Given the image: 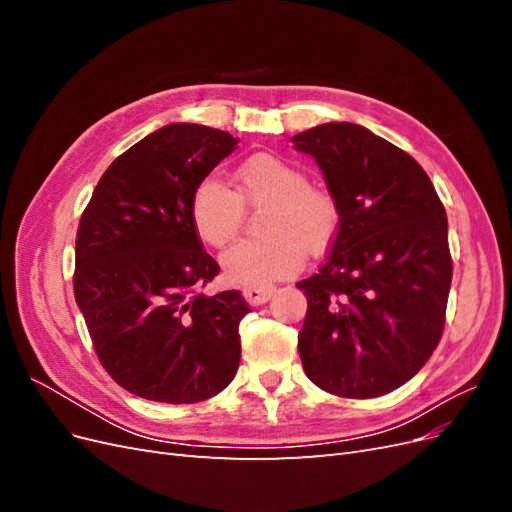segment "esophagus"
<instances>
[{"instance_id": "34e87169", "label": "esophagus", "mask_w": 512, "mask_h": 512, "mask_svg": "<svg viewBox=\"0 0 512 512\" xmlns=\"http://www.w3.org/2000/svg\"><path fill=\"white\" fill-rule=\"evenodd\" d=\"M275 292V286H247L243 288V297L250 305H262L267 303Z\"/></svg>"}]
</instances>
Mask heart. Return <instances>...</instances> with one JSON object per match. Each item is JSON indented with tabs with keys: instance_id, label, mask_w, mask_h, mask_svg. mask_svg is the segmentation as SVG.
Instances as JSON below:
<instances>
[{
	"instance_id": "heart-1",
	"label": "heart",
	"mask_w": 512,
	"mask_h": 512,
	"mask_svg": "<svg viewBox=\"0 0 512 512\" xmlns=\"http://www.w3.org/2000/svg\"><path fill=\"white\" fill-rule=\"evenodd\" d=\"M243 205L265 207L260 215L262 239L239 241L222 254L228 282L267 286L299 271L309 252L327 247L339 228L335 198L309 185L301 168L271 153H256L235 170V192L207 177L196 185L190 215L196 235L211 247L235 239Z\"/></svg>"
}]
</instances>
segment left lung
I'll return each instance as SVG.
<instances>
[{"label":"left lung","mask_w":512,"mask_h":512,"mask_svg":"<svg viewBox=\"0 0 512 512\" xmlns=\"http://www.w3.org/2000/svg\"><path fill=\"white\" fill-rule=\"evenodd\" d=\"M290 141L316 160L339 207L329 258L297 284L305 376L339 397L386 395L440 342L453 277L446 211L418 162L359 123Z\"/></svg>","instance_id":"8db88e82"}]
</instances>
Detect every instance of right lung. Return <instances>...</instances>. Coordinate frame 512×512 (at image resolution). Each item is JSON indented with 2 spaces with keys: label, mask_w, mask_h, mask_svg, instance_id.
Masks as SVG:
<instances>
[{
  "label": "right lung",
  "mask_w": 512,
  "mask_h": 512,
  "mask_svg": "<svg viewBox=\"0 0 512 512\" xmlns=\"http://www.w3.org/2000/svg\"><path fill=\"white\" fill-rule=\"evenodd\" d=\"M239 138L168 123L106 168L76 232L74 297L96 354L123 389L164 404L224 391L241 359L239 290L203 294L220 273L190 200Z\"/></svg>",
  "instance_id": "right-lung-1"
}]
</instances>
